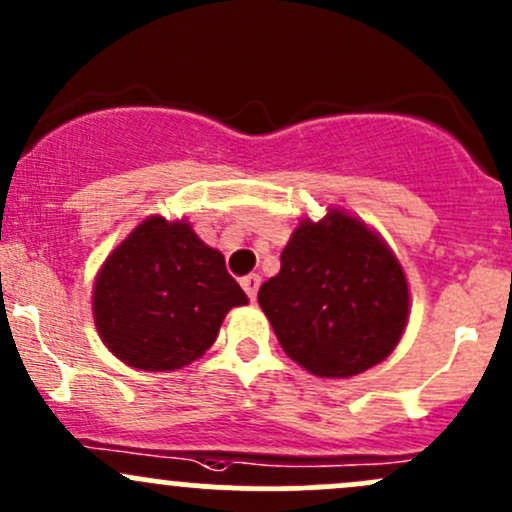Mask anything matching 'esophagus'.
Returning a JSON list of instances; mask_svg holds the SVG:
<instances>
[{
	"mask_svg": "<svg viewBox=\"0 0 512 512\" xmlns=\"http://www.w3.org/2000/svg\"><path fill=\"white\" fill-rule=\"evenodd\" d=\"M241 288L246 290V295H249V300L254 302L256 295H258V288H261V276H258V273H251V276L241 278Z\"/></svg>",
	"mask_w": 512,
	"mask_h": 512,
	"instance_id": "1",
	"label": "esophagus"
}]
</instances>
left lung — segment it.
I'll use <instances>...</instances> for the list:
<instances>
[{
	"instance_id": "1",
	"label": "left lung",
	"mask_w": 512,
	"mask_h": 512,
	"mask_svg": "<svg viewBox=\"0 0 512 512\" xmlns=\"http://www.w3.org/2000/svg\"><path fill=\"white\" fill-rule=\"evenodd\" d=\"M258 305L285 354L322 378L381 364L403 337L410 293L386 241L346 212L302 219Z\"/></svg>"
}]
</instances>
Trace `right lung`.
I'll return each mask as SVG.
<instances>
[{
    "mask_svg": "<svg viewBox=\"0 0 512 512\" xmlns=\"http://www.w3.org/2000/svg\"><path fill=\"white\" fill-rule=\"evenodd\" d=\"M224 256L185 219L148 217L109 254L95 278L92 315L104 346L141 371L200 359L232 307L246 305Z\"/></svg>",
    "mask_w": 512,
    "mask_h": 512,
    "instance_id": "obj_1",
    "label": "right lung"
}]
</instances>
